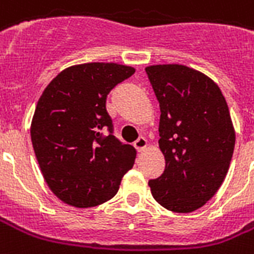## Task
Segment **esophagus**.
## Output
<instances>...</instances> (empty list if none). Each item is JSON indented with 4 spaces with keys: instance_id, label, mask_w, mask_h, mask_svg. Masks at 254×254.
<instances>
[{
    "instance_id": "esophagus-1",
    "label": "esophagus",
    "mask_w": 254,
    "mask_h": 254,
    "mask_svg": "<svg viewBox=\"0 0 254 254\" xmlns=\"http://www.w3.org/2000/svg\"><path fill=\"white\" fill-rule=\"evenodd\" d=\"M146 146H148V142H146V140H145L144 137H140L138 140L134 141V148L137 149L138 152H142Z\"/></svg>"
}]
</instances>
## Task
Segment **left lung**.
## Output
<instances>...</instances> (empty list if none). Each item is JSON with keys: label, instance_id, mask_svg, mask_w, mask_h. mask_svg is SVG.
<instances>
[{"label": "left lung", "instance_id": "8db88e82", "mask_svg": "<svg viewBox=\"0 0 254 254\" xmlns=\"http://www.w3.org/2000/svg\"><path fill=\"white\" fill-rule=\"evenodd\" d=\"M160 104V140L165 170L149 187L168 210L190 213L212 198L225 180L236 134L221 90L184 65L145 69Z\"/></svg>", "mask_w": 254, "mask_h": 254}]
</instances>
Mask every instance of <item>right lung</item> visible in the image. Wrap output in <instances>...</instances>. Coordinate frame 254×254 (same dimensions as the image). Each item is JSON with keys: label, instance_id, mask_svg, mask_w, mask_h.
I'll use <instances>...</instances> for the list:
<instances>
[{"label": "right lung", "instance_id": "right-lung-1", "mask_svg": "<svg viewBox=\"0 0 254 254\" xmlns=\"http://www.w3.org/2000/svg\"><path fill=\"white\" fill-rule=\"evenodd\" d=\"M134 69L90 63L63 70L38 100L30 137L48 187L65 204L92 208L116 196L135 149L113 134L110 90ZM106 128L109 135H104Z\"/></svg>", "mask_w": 254, "mask_h": 254}]
</instances>
